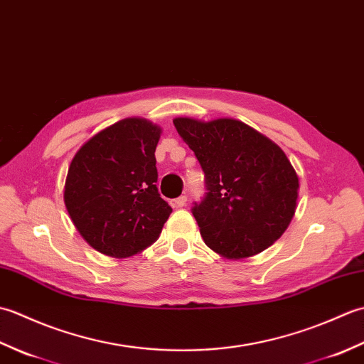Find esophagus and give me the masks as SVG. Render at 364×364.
I'll list each match as a JSON object with an SVG mask.
<instances>
[{"label":"esophagus","mask_w":364,"mask_h":364,"mask_svg":"<svg viewBox=\"0 0 364 364\" xmlns=\"http://www.w3.org/2000/svg\"><path fill=\"white\" fill-rule=\"evenodd\" d=\"M186 202H188V197L186 196H181V197L175 198L172 205H173V208H183L184 205H186Z\"/></svg>","instance_id":"1"}]
</instances>
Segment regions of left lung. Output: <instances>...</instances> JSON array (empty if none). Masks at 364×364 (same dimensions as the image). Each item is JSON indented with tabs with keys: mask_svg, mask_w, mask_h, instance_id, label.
<instances>
[{
	"mask_svg": "<svg viewBox=\"0 0 364 364\" xmlns=\"http://www.w3.org/2000/svg\"><path fill=\"white\" fill-rule=\"evenodd\" d=\"M173 125L206 176V197L192 210L205 244L228 259L272 245L289 227L299 197V176L284 151L235 119L176 117Z\"/></svg>",
	"mask_w": 364,
	"mask_h": 364,
	"instance_id": "left-lung-1",
	"label": "left lung"
}]
</instances>
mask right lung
<instances>
[{
	"instance_id": "1",
	"label": "right lung",
	"mask_w": 364,
	"mask_h": 364,
	"mask_svg": "<svg viewBox=\"0 0 364 364\" xmlns=\"http://www.w3.org/2000/svg\"><path fill=\"white\" fill-rule=\"evenodd\" d=\"M161 133L146 119H123L92 136L70 162L65 208L84 241L106 257L141 253L172 213L156 188Z\"/></svg>"
}]
</instances>
